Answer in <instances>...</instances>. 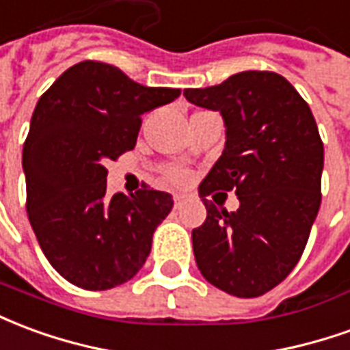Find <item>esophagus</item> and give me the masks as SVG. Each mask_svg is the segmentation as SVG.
Segmentation results:
<instances>
[{
  "instance_id": "34e87169",
  "label": "esophagus",
  "mask_w": 350,
  "mask_h": 350,
  "mask_svg": "<svg viewBox=\"0 0 350 350\" xmlns=\"http://www.w3.org/2000/svg\"><path fill=\"white\" fill-rule=\"evenodd\" d=\"M187 200V196L185 194H173V203H175V207H180L183 203Z\"/></svg>"
}]
</instances>
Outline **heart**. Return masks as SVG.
<instances>
[{"mask_svg":"<svg viewBox=\"0 0 350 350\" xmlns=\"http://www.w3.org/2000/svg\"><path fill=\"white\" fill-rule=\"evenodd\" d=\"M163 179L167 180L170 185H187L190 180V171L185 170V167H179V165H171L167 170L163 171Z\"/></svg>","mask_w":350,"mask_h":350,"instance_id":"obj_1","label":"heart"}]
</instances>
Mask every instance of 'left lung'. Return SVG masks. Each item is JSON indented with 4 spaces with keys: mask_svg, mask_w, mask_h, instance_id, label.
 I'll return each mask as SVG.
<instances>
[{
    "mask_svg": "<svg viewBox=\"0 0 350 350\" xmlns=\"http://www.w3.org/2000/svg\"><path fill=\"white\" fill-rule=\"evenodd\" d=\"M185 98L220 111L226 126L222 156L200 185L207 219L192 230L196 264L213 286L256 298L296 267L321 207L324 145L314 116L273 71L235 73L187 88ZM215 189H235L240 209L228 213L205 200Z\"/></svg>",
    "mask_w": 350,
    "mask_h": 350,
    "instance_id": "1",
    "label": "left lung"
}]
</instances>
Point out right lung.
Here are the masks:
<instances>
[{
    "instance_id": "obj_1",
    "label": "right lung",
    "mask_w": 350,
    "mask_h": 350,
    "mask_svg": "<svg viewBox=\"0 0 350 350\" xmlns=\"http://www.w3.org/2000/svg\"><path fill=\"white\" fill-rule=\"evenodd\" d=\"M179 96L84 60L37 101L22 150L26 209L44 256L71 284L115 288L145 264L173 200L145 185L109 198L103 163L135 147L143 113Z\"/></svg>"
}]
</instances>
